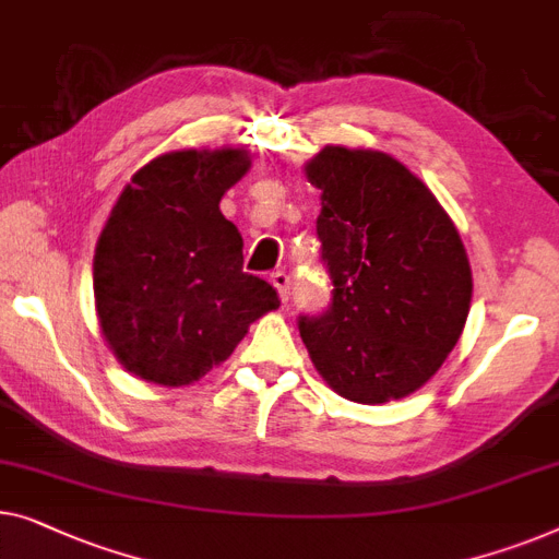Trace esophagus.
<instances>
[{
    "instance_id": "1",
    "label": "esophagus",
    "mask_w": 559,
    "mask_h": 559,
    "mask_svg": "<svg viewBox=\"0 0 559 559\" xmlns=\"http://www.w3.org/2000/svg\"><path fill=\"white\" fill-rule=\"evenodd\" d=\"M270 280H272V285L277 287L282 302H287V299H289V274L287 272H272Z\"/></svg>"
}]
</instances>
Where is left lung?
<instances>
[{
	"mask_svg": "<svg viewBox=\"0 0 559 559\" xmlns=\"http://www.w3.org/2000/svg\"><path fill=\"white\" fill-rule=\"evenodd\" d=\"M305 174L322 191L333 299L299 314V337L343 399L399 401L441 368L466 325V249L428 186L388 153L325 145Z\"/></svg>",
	"mask_w": 559,
	"mask_h": 559,
	"instance_id": "1",
	"label": "left lung"
}]
</instances>
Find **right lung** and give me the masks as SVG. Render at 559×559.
Returning <instances> with one entry per match:
<instances>
[{
  "mask_svg": "<svg viewBox=\"0 0 559 559\" xmlns=\"http://www.w3.org/2000/svg\"><path fill=\"white\" fill-rule=\"evenodd\" d=\"M247 171L241 148L164 153L133 174L105 222L95 310L116 358L148 383H193L280 307L270 282L241 270L245 241L219 212Z\"/></svg>",
  "mask_w": 559,
  "mask_h": 559,
  "instance_id": "right-lung-1",
  "label": "right lung"
}]
</instances>
